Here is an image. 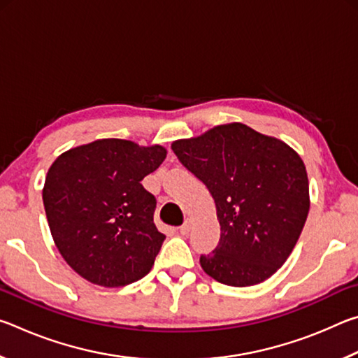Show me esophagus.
I'll list each match as a JSON object with an SVG mask.
<instances>
[{"instance_id":"obj_1","label":"esophagus","mask_w":358,"mask_h":358,"mask_svg":"<svg viewBox=\"0 0 358 358\" xmlns=\"http://www.w3.org/2000/svg\"><path fill=\"white\" fill-rule=\"evenodd\" d=\"M189 230H191V220H186V221L180 226V234H181V235H187V234H189Z\"/></svg>"}]
</instances>
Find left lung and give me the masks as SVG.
Here are the masks:
<instances>
[{"instance_id":"1","label":"left lung","mask_w":358,"mask_h":358,"mask_svg":"<svg viewBox=\"0 0 358 358\" xmlns=\"http://www.w3.org/2000/svg\"><path fill=\"white\" fill-rule=\"evenodd\" d=\"M172 150L216 203L221 238L201 256L205 273L234 287L268 280L290 256L310 211L301 157L241 123L175 141Z\"/></svg>"}]
</instances>
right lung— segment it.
I'll list each match as a JSON object with an SVG mask.
<instances>
[{
	"instance_id": "1",
	"label": "right lung",
	"mask_w": 358,
	"mask_h": 358,
	"mask_svg": "<svg viewBox=\"0 0 358 358\" xmlns=\"http://www.w3.org/2000/svg\"><path fill=\"white\" fill-rule=\"evenodd\" d=\"M166 155L161 145L102 138L57 157L42 201L53 241L76 273L120 287L151 270L166 235L153 221L156 199L141 181Z\"/></svg>"
}]
</instances>
